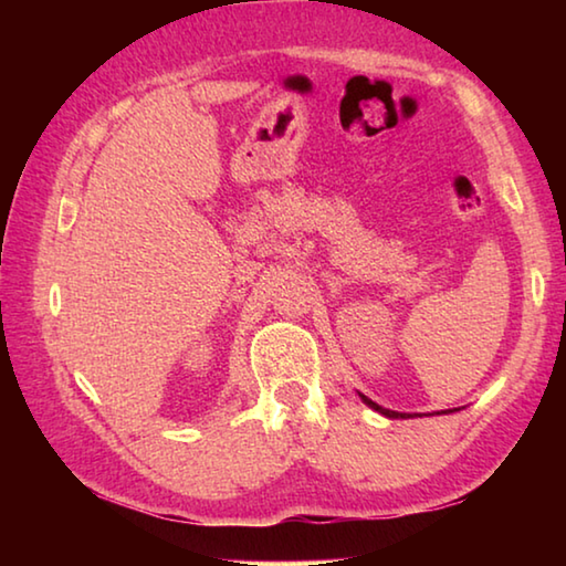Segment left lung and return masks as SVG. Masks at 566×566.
Here are the masks:
<instances>
[{"label":"left lung","mask_w":566,"mask_h":566,"mask_svg":"<svg viewBox=\"0 0 566 566\" xmlns=\"http://www.w3.org/2000/svg\"><path fill=\"white\" fill-rule=\"evenodd\" d=\"M361 397V401L367 407H371L375 411H379V415H385V417H389V419H409L411 415H401V411H391V409H385V407H379L377 401H371L369 397H364V395H359ZM437 415H447V411H437Z\"/></svg>","instance_id":"1"}]
</instances>
